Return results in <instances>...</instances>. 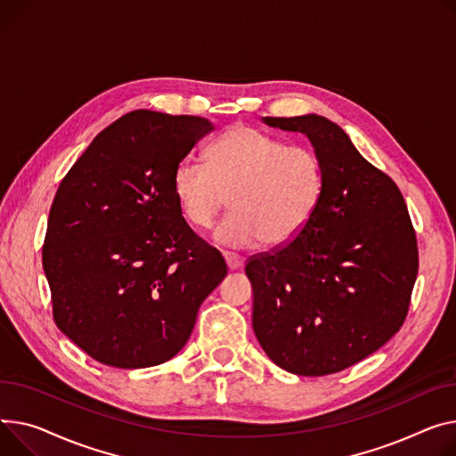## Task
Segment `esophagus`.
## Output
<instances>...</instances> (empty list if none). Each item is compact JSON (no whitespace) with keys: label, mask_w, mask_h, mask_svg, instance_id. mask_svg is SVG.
Wrapping results in <instances>:
<instances>
[{"label":"esophagus","mask_w":456,"mask_h":456,"mask_svg":"<svg viewBox=\"0 0 456 456\" xmlns=\"http://www.w3.org/2000/svg\"><path fill=\"white\" fill-rule=\"evenodd\" d=\"M224 258H225L227 267H229L231 271L240 269L241 265H244V258H241V256H240V255H236V253H229V251H225V253H224Z\"/></svg>","instance_id":"34e87169"}]
</instances>
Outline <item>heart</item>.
<instances>
[{
	"label": "heart",
	"mask_w": 456,
	"mask_h": 456,
	"mask_svg": "<svg viewBox=\"0 0 456 456\" xmlns=\"http://www.w3.org/2000/svg\"><path fill=\"white\" fill-rule=\"evenodd\" d=\"M205 165L185 158L172 191L183 218L207 229L227 203L231 215L215 231L222 246L244 249L265 241L281 248L305 229L324 191V167L310 144L251 126H236L207 148Z\"/></svg>",
	"instance_id": "heart-1"
}]
</instances>
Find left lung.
Here are the masks:
<instances>
[{
  "label": "left lung",
  "instance_id": "left-lung-1",
  "mask_svg": "<svg viewBox=\"0 0 456 456\" xmlns=\"http://www.w3.org/2000/svg\"><path fill=\"white\" fill-rule=\"evenodd\" d=\"M264 120L310 137L324 191L295 240L248 258L253 330L281 369L336 374L403 326L418 275L416 231L398 185L336 123L321 115Z\"/></svg>",
  "mask_w": 456,
  "mask_h": 456
}]
</instances>
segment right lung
Listing matches in <instances>:
<instances>
[{
  "mask_svg": "<svg viewBox=\"0 0 456 456\" xmlns=\"http://www.w3.org/2000/svg\"><path fill=\"white\" fill-rule=\"evenodd\" d=\"M210 130L203 117L130 111L56 191L42 248L53 319L102 365L146 369L174 357L227 275L172 191L177 163Z\"/></svg>",
  "mask_w": 456,
  "mask_h": 456,
  "instance_id": "add662e5",
  "label": "right lung"
}]
</instances>
